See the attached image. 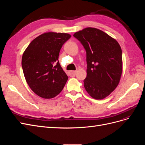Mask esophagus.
<instances>
[{"label": "esophagus", "mask_w": 145, "mask_h": 145, "mask_svg": "<svg viewBox=\"0 0 145 145\" xmlns=\"http://www.w3.org/2000/svg\"><path fill=\"white\" fill-rule=\"evenodd\" d=\"M76 72H77V71H71L69 72V74L72 76H74L76 75Z\"/></svg>", "instance_id": "obj_1"}]
</instances>
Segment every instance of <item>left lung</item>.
<instances>
[{"label": "left lung", "instance_id": "obj_1", "mask_svg": "<svg viewBox=\"0 0 145 145\" xmlns=\"http://www.w3.org/2000/svg\"><path fill=\"white\" fill-rule=\"evenodd\" d=\"M86 53L87 75L83 80L87 93L100 100L114 90L122 73V51L118 43L102 31L86 28L73 35Z\"/></svg>", "mask_w": 145, "mask_h": 145}]
</instances>
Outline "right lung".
Returning <instances> with one entry per match:
<instances>
[{
    "instance_id": "obj_1",
    "label": "right lung",
    "mask_w": 145,
    "mask_h": 145,
    "mask_svg": "<svg viewBox=\"0 0 145 145\" xmlns=\"http://www.w3.org/2000/svg\"><path fill=\"white\" fill-rule=\"evenodd\" d=\"M71 35L46 33L34 39L22 59L24 76L35 94L44 99L57 95L64 88L68 76L58 60L61 48Z\"/></svg>"
}]
</instances>
